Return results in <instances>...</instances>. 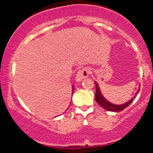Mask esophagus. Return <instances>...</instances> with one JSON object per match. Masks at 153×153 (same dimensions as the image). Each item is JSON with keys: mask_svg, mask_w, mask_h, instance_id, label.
I'll return each instance as SVG.
<instances>
[{"mask_svg": "<svg viewBox=\"0 0 153 153\" xmlns=\"http://www.w3.org/2000/svg\"><path fill=\"white\" fill-rule=\"evenodd\" d=\"M89 74V70L87 68H83L80 69L79 71L77 72V74H76V77H75V80L76 81H80L82 80V79L85 78L86 77L88 76Z\"/></svg>", "mask_w": 153, "mask_h": 153, "instance_id": "esophagus-1", "label": "esophagus"}]
</instances>
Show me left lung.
<instances>
[{
	"mask_svg": "<svg viewBox=\"0 0 153 153\" xmlns=\"http://www.w3.org/2000/svg\"><path fill=\"white\" fill-rule=\"evenodd\" d=\"M95 84H96V94H95V98H96V102L99 103L100 106L102 107V108H104V109L109 111H120L124 110V108H127V107L129 106L131 102H132L133 99L135 98V96H134L132 99L129 100V101H127V103H124V104H122V105L113 104V103H110L109 101H108L107 100H106L104 98H103V96H102V94H101V91H100L99 85H98L97 82L96 81H95ZM140 88H139L138 91H140Z\"/></svg>",
	"mask_w": 153,
	"mask_h": 153,
	"instance_id": "left-lung-1",
	"label": "left lung"
}]
</instances>
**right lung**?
I'll use <instances>...</instances> for the list:
<instances>
[{
    "instance_id": "1",
    "label": "right lung",
    "mask_w": 153,
    "mask_h": 153,
    "mask_svg": "<svg viewBox=\"0 0 153 153\" xmlns=\"http://www.w3.org/2000/svg\"><path fill=\"white\" fill-rule=\"evenodd\" d=\"M73 91H74V87H73Z\"/></svg>"
}]
</instances>
